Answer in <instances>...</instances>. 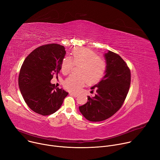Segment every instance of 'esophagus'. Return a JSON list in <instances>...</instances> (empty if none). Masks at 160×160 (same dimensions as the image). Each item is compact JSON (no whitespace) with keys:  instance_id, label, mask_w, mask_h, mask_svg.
I'll return each mask as SVG.
<instances>
[{"instance_id":"34e87169","label":"esophagus","mask_w":160,"mask_h":160,"mask_svg":"<svg viewBox=\"0 0 160 160\" xmlns=\"http://www.w3.org/2000/svg\"><path fill=\"white\" fill-rule=\"evenodd\" d=\"M69 94H70V95L74 96V97H77L78 96V94H76L75 92H70Z\"/></svg>"}]
</instances>
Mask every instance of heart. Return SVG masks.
Masks as SVG:
<instances>
[{"instance_id": "heart-1", "label": "heart", "mask_w": 160, "mask_h": 160, "mask_svg": "<svg viewBox=\"0 0 160 160\" xmlns=\"http://www.w3.org/2000/svg\"><path fill=\"white\" fill-rule=\"evenodd\" d=\"M71 58L66 57L61 63V71L64 75L71 71L73 63L79 65L78 75H70L64 81V88L71 92H77L87 83L99 82L107 69L106 61L94 51L85 48H75L72 50Z\"/></svg>"}]
</instances>
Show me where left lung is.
Returning <instances> with one entry per match:
<instances>
[{
  "label": "left lung",
  "instance_id": "1",
  "mask_svg": "<svg viewBox=\"0 0 160 160\" xmlns=\"http://www.w3.org/2000/svg\"><path fill=\"white\" fill-rule=\"evenodd\" d=\"M107 63L105 75L91 88L96 93L88 97L85 104L79 107L83 117L89 121L106 120L122 107L128 93L131 72L126 62L117 53L110 50L104 54Z\"/></svg>",
  "mask_w": 160,
  "mask_h": 160
}]
</instances>
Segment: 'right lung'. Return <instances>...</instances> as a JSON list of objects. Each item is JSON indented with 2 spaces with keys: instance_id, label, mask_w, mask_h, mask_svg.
<instances>
[{
  "instance_id": "obj_1",
  "label": "right lung",
  "mask_w": 160,
  "mask_h": 160,
  "mask_svg": "<svg viewBox=\"0 0 160 160\" xmlns=\"http://www.w3.org/2000/svg\"><path fill=\"white\" fill-rule=\"evenodd\" d=\"M65 48L58 44L41 46L28 55L21 67L18 85L25 103L42 115L55 113L68 92L56 88L50 81L61 69Z\"/></svg>"
}]
</instances>
